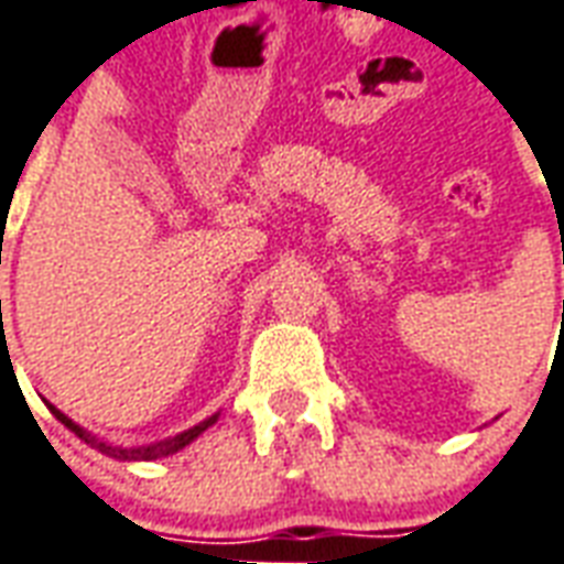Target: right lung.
I'll return each instance as SVG.
<instances>
[{
  "label": "right lung",
  "mask_w": 564,
  "mask_h": 564,
  "mask_svg": "<svg viewBox=\"0 0 564 564\" xmlns=\"http://www.w3.org/2000/svg\"><path fill=\"white\" fill-rule=\"evenodd\" d=\"M48 409L54 412V419L63 421V424H66V427H69L73 433H78V436H82L85 443H94V446L100 448V452H106V455H112V458H118V460H152V458H164V455H173V452H180L183 446H188V443H192L195 436H200V433L207 431V427H210V424L216 421V415H214V419L200 421V424H195L192 431L180 433V436H173V440H164V443H155V446L118 448V446H106V443H97V440H94L90 433H85L82 427H78V424H73V421L66 419L61 409H54V405H48Z\"/></svg>",
  "instance_id": "add662e5"
}]
</instances>
